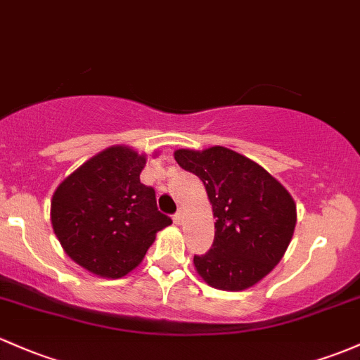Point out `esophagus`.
<instances>
[{
	"label": "esophagus",
	"instance_id": "esophagus-1",
	"mask_svg": "<svg viewBox=\"0 0 360 360\" xmlns=\"http://www.w3.org/2000/svg\"><path fill=\"white\" fill-rule=\"evenodd\" d=\"M184 216H185V210L184 207H180V210L176 211V214L173 216V219H175L176 225H181V223H184Z\"/></svg>",
	"mask_w": 360,
	"mask_h": 360
}]
</instances>
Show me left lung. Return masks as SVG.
<instances>
[{
  "label": "left lung",
  "instance_id": "left-lung-1",
  "mask_svg": "<svg viewBox=\"0 0 360 360\" xmlns=\"http://www.w3.org/2000/svg\"><path fill=\"white\" fill-rule=\"evenodd\" d=\"M173 156L202 180L216 218L212 249L194 256L199 276L226 292L254 287L273 271L292 240L293 197L261 165L223 146L176 149Z\"/></svg>",
  "mask_w": 360,
  "mask_h": 360
}]
</instances>
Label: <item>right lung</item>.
Wrapping results in <instances>:
<instances>
[{
  "label": "right lung",
  "instance_id": "obj_1",
  "mask_svg": "<svg viewBox=\"0 0 360 360\" xmlns=\"http://www.w3.org/2000/svg\"><path fill=\"white\" fill-rule=\"evenodd\" d=\"M146 154L111 146L56 187L51 225L67 256L103 278L137 268L172 219L158 211L153 187L141 184Z\"/></svg>",
  "mask_w": 360,
  "mask_h": 360
}]
</instances>
